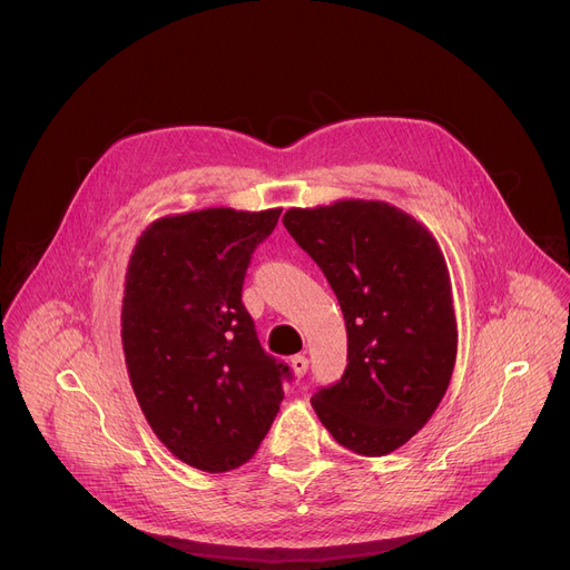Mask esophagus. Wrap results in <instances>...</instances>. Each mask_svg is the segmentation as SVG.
I'll use <instances>...</instances> for the list:
<instances>
[{
  "mask_svg": "<svg viewBox=\"0 0 570 570\" xmlns=\"http://www.w3.org/2000/svg\"><path fill=\"white\" fill-rule=\"evenodd\" d=\"M289 367H292L294 376L301 379L305 372H308V358H305V356H294V358L289 361Z\"/></svg>",
  "mask_w": 570,
  "mask_h": 570,
  "instance_id": "1",
  "label": "esophagus"
}]
</instances>
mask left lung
Returning a JSON list of instances; mask_svg holds the SVG:
<instances>
[{
    "instance_id": "1",
    "label": "left lung",
    "mask_w": 570,
    "mask_h": 570,
    "mask_svg": "<svg viewBox=\"0 0 570 570\" xmlns=\"http://www.w3.org/2000/svg\"><path fill=\"white\" fill-rule=\"evenodd\" d=\"M283 224L324 272L346 326V370L311 404L346 450L395 452L431 420L454 372L445 255L424 224L383 200L292 207Z\"/></svg>"
}]
</instances>
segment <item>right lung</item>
Listing matches in <instances>:
<instances>
[{"mask_svg":"<svg viewBox=\"0 0 570 570\" xmlns=\"http://www.w3.org/2000/svg\"><path fill=\"white\" fill-rule=\"evenodd\" d=\"M281 212L168 214L127 262L120 337L129 383L166 450L203 472L250 461L283 402L289 370L265 354L242 303L250 255Z\"/></svg>","mask_w":570,"mask_h":570,"instance_id":"add662e5","label":"right lung"}]
</instances>
